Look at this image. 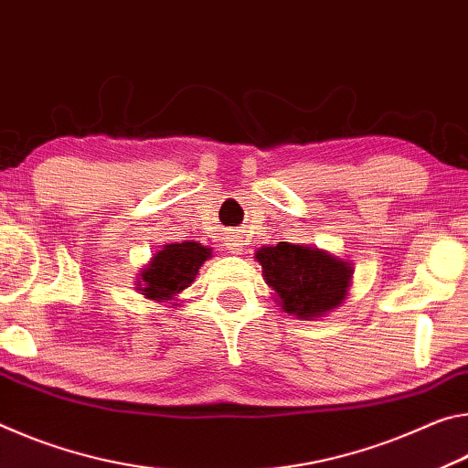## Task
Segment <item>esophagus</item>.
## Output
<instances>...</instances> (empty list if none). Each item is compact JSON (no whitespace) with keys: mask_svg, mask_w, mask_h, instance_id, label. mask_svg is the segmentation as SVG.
I'll list each match as a JSON object with an SVG mask.
<instances>
[{"mask_svg":"<svg viewBox=\"0 0 468 468\" xmlns=\"http://www.w3.org/2000/svg\"><path fill=\"white\" fill-rule=\"evenodd\" d=\"M228 250L229 252H234V255H242V250H244V244H247V242H244L242 239H240V236H229V239H228Z\"/></svg>","mask_w":468,"mask_h":468,"instance_id":"obj_1","label":"esophagus"}]
</instances>
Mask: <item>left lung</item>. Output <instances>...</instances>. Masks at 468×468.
Segmentation results:
<instances>
[{
	"mask_svg": "<svg viewBox=\"0 0 468 468\" xmlns=\"http://www.w3.org/2000/svg\"><path fill=\"white\" fill-rule=\"evenodd\" d=\"M255 259L275 303L301 321L325 317L346 301L355 267L346 259L311 244L278 242L261 247Z\"/></svg>",
	"mask_w": 468,
	"mask_h": 468,
	"instance_id": "8db88e82",
	"label": "left lung"
}]
</instances>
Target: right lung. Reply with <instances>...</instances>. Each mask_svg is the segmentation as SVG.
<instances>
[{
  "mask_svg": "<svg viewBox=\"0 0 468 468\" xmlns=\"http://www.w3.org/2000/svg\"><path fill=\"white\" fill-rule=\"evenodd\" d=\"M211 257V249L201 242H167L147 265L141 267L134 290L147 301L172 303L174 309L178 306V296L193 284L198 270Z\"/></svg>",
  "mask_w": 468,
  "mask_h": 468,
  "instance_id": "obj_1",
  "label": "right lung"
}]
</instances>
